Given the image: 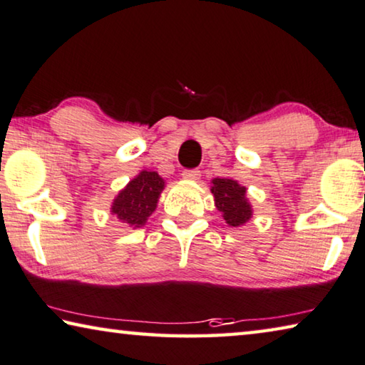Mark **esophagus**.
<instances>
[{"label":"esophagus","mask_w":365,"mask_h":365,"mask_svg":"<svg viewBox=\"0 0 365 365\" xmlns=\"http://www.w3.org/2000/svg\"><path fill=\"white\" fill-rule=\"evenodd\" d=\"M200 175H201V173H200L198 169H190V170L182 172V177L185 178V180H198Z\"/></svg>","instance_id":"esophagus-1"}]
</instances>
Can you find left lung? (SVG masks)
Returning a JSON list of instances; mask_svg holds the SVG:
<instances>
[{"mask_svg": "<svg viewBox=\"0 0 365 365\" xmlns=\"http://www.w3.org/2000/svg\"><path fill=\"white\" fill-rule=\"evenodd\" d=\"M211 192L217 210L229 225H242L252 217V206L245 198V187H240L230 178H214Z\"/></svg>", "mask_w": 365, "mask_h": 365, "instance_id": "obj_1", "label": "left lung"}]
</instances>
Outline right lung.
I'll list each match as a JSON object with an SVG mask.
<instances>
[{"instance_id":"1","label":"right lung","mask_w":365,"mask_h":365,"mask_svg":"<svg viewBox=\"0 0 365 365\" xmlns=\"http://www.w3.org/2000/svg\"><path fill=\"white\" fill-rule=\"evenodd\" d=\"M164 180L155 172L143 170L140 175L121 190L112 205V212L120 221L141 227L158 206Z\"/></svg>"}]
</instances>
